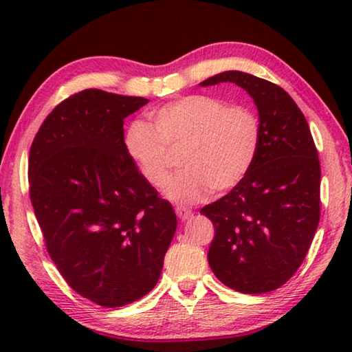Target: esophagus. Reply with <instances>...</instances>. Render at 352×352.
Here are the masks:
<instances>
[{
  "instance_id": "1",
  "label": "esophagus",
  "mask_w": 352,
  "mask_h": 352,
  "mask_svg": "<svg viewBox=\"0 0 352 352\" xmlns=\"http://www.w3.org/2000/svg\"><path fill=\"white\" fill-rule=\"evenodd\" d=\"M176 214H177V218H179V219L186 221L192 216V210L186 208V206H176Z\"/></svg>"
}]
</instances>
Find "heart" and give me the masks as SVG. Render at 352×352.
<instances>
[{"label":"heart","mask_w":352,"mask_h":352,"mask_svg":"<svg viewBox=\"0 0 352 352\" xmlns=\"http://www.w3.org/2000/svg\"><path fill=\"white\" fill-rule=\"evenodd\" d=\"M152 126L133 122L124 133V148L139 175L153 189L166 184L173 153H181V170L168 182L171 200L190 205L210 190L224 194L245 179L256 160L261 123L245 105L192 94L170 100L151 112Z\"/></svg>","instance_id":"obj_1"}]
</instances>
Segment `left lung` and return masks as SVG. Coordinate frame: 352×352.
<instances>
[{"label": "left lung", "instance_id": "obj_1", "mask_svg": "<svg viewBox=\"0 0 352 352\" xmlns=\"http://www.w3.org/2000/svg\"><path fill=\"white\" fill-rule=\"evenodd\" d=\"M226 81L253 98L261 144L245 179L200 213L214 226V276L232 290L259 295L282 287L305 261L320 219V162L309 124L285 89L237 70L200 85Z\"/></svg>", "mask_w": 352, "mask_h": 352}]
</instances>
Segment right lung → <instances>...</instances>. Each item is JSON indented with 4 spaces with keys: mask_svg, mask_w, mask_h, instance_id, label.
<instances>
[{
    "mask_svg": "<svg viewBox=\"0 0 352 352\" xmlns=\"http://www.w3.org/2000/svg\"><path fill=\"white\" fill-rule=\"evenodd\" d=\"M148 99L83 89L56 105L28 155L30 200L60 276L104 307L157 285L176 232L171 204L139 175L123 120Z\"/></svg>",
    "mask_w": 352,
    "mask_h": 352,
    "instance_id": "add662e5",
    "label": "right lung"
}]
</instances>
